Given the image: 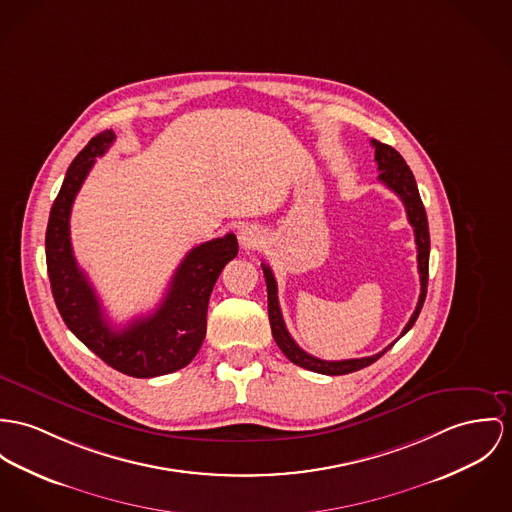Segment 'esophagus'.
<instances>
[{
    "label": "esophagus",
    "instance_id": "34e87169",
    "mask_svg": "<svg viewBox=\"0 0 512 512\" xmlns=\"http://www.w3.org/2000/svg\"><path fill=\"white\" fill-rule=\"evenodd\" d=\"M239 241H241V245L243 247H253V245H257L259 243V232L255 230V228H249V226H245L241 232H239Z\"/></svg>",
    "mask_w": 512,
    "mask_h": 512
}]
</instances>
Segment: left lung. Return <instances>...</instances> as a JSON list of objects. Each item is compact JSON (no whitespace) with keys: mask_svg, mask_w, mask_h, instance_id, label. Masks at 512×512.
<instances>
[{"mask_svg":"<svg viewBox=\"0 0 512 512\" xmlns=\"http://www.w3.org/2000/svg\"><path fill=\"white\" fill-rule=\"evenodd\" d=\"M374 146V159L378 163V171H380V181L392 189L397 197L401 198L405 212H407V220L413 226L415 232V243H417V263H419V276H421V294H419V302L417 308L411 315V319L407 321V325L403 327L401 335L403 337L417 321V317L421 314V308L425 304L427 298V284H429V251H431V236H429V222H427V212L423 206V200L419 195L415 177L409 169V165L405 163V159L399 156V152H395L392 146L382 144L372 140ZM263 267V275L267 282V296H269V321H271V329H273V337H275L276 345L282 353L286 354V358L306 370H312L317 374H327V376H341V374H351L360 368L370 366L372 362H376L384 353H388L392 345H388L382 353L372 354V356H364V358H349V360H321L317 356L306 353L304 349H300L296 345V341L290 337L282 312L278 306V290H276V280L273 271L269 265L261 263Z\"/></svg>","mask_w":512,"mask_h":512,"instance_id":"8db88e82","label":"left lung"}]
</instances>
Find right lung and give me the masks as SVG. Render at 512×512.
Wrapping results in <instances>:
<instances>
[{
    "label": "right lung",
    "mask_w": 512,
    "mask_h": 512,
    "mask_svg": "<svg viewBox=\"0 0 512 512\" xmlns=\"http://www.w3.org/2000/svg\"><path fill=\"white\" fill-rule=\"evenodd\" d=\"M115 142L105 130L89 140L68 167L46 226V269L56 308L68 329L103 362L132 378H154L187 366L206 335V312L212 288L237 255L234 234L200 243L177 267L167 294L154 314L126 327H113L101 302L76 263L70 239V214L95 158Z\"/></svg>",
    "instance_id": "1"
}]
</instances>
